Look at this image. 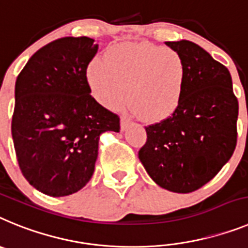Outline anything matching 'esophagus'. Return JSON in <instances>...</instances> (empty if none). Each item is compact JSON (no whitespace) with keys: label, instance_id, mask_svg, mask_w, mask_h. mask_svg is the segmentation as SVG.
<instances>
[{"label":"esophagus","instance_id":"obj_1","mask_svg":"<svg viewBox=\"0 0 248 248\" xmlns=\"http://www.w3.org/2000/svg\"><path fill=\"white\" fill-rule=\"evenodd\" d=\"M131 124V121L127 117L122 116L121 117V131H126L128 128V126Z\"/></svg>","mask_w":248,"mask_h":248}]
</instances>
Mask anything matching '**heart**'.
Returning a JSON list of instances; mask_svg holds the SVG:
<instances>
[{"label":"heart","instance_id":"heart-1","mask_svg":"<svg viewBox=\"0 0 248 248\" xmlns=\"http://www.w3.org/2000/svg\"><path fill=\"white\" fill-rule=\"evenodd\" d=\"M94 98L116 107L130 98L133 113L147 122H158L177 111L188 81L184 56L176 49L150 42H126L113 46L103 60L87 70Z\"/></svg>","mask_w":248,"mask_h":248}]
</instances>
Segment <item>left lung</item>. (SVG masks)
<instances>
[{
	"label": "left lung",
	"instance_id": "left-lung-1",
	"mask_svg": "<svg viewBox=\"0 0 248 248\" xmlns=\"http://www.w3.org/2000/svg\"><path fill=\"white\" fill-rule=\"evenodd\" d=\"M184 56L186 92L177 111L146 127L139 158L150 177L171 192L201 188L228 162L237 142L238 101L230 71L191 41L165 42Z\"/></svg>",
	"mask_w": 248,
	"mask_h": 248
}]
</instances>
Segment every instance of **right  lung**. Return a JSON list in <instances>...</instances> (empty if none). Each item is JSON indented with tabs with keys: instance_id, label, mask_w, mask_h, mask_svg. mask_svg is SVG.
I'll return each instance as SVG.
<instances>
[{
	"instance_id": "1",
	"label": "right lung",
	"mask_w": 248,
	"mask_h": 248,
	"mask_svg": "<svg viewBox=\"0 0 248 248\" xmlns=\"http://www.w3.org/2000/svg\"><path fill=\"white\" fill-rule=\"evenodd\" d=\"M98 45L63 37L40 48L17 76L12 139L21 172L45 195L77 192L91 180L98 140L120 117L92 97L88 63Z\"/></svg>"
}]
</instances>
